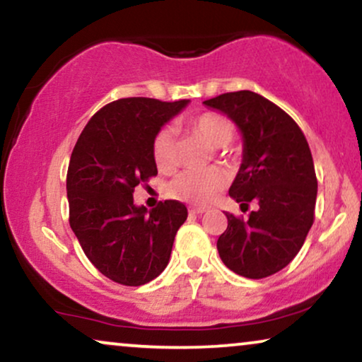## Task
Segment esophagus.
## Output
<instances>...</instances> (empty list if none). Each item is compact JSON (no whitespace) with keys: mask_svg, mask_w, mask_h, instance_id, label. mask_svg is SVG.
Here are the masks:
<instances>
[{"mask_svg":"<svg viewBox=\"0 0 362 362\" xmlns=\"http://www.w3.org/2000/svg\"><path fill=\"white\" fill-rule=\"evenodd\" d=\"M206 211V209H204V206H190L189 209V214H192V215H202V214H205Z\"/></svg>","mask_w":362,"mask_h":362,"instance_id":"1","label":"esophagus"}]
</instances>
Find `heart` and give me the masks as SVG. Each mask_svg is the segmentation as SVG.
<instances>
[{
	"label": "heart",
	"mask_w": 362,
	"mask_h": 362,
	"mask_svg": "<svg viewBox=\"0 0 362 362\" xmlns=\"http://www.w3.org/2000/svg\"><path fill=\"white\" fill-rule=\"evenodd\" d=\"M189 131L210 147L228 153V144L233 141L235 127L230 119L216 112H204L189 120ZM152 157L160 172H170L177 163V144L168 129L157 132L152 142ZM228 184V175L218 167L205 172H184L173 178L167 187L172 199L195 205H209Z\"/></svg>",
	"instance_id": "1"
}]
</instances>
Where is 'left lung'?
Listing matches in <instances>:
<instances>
[{"label": "left lung", "mask_w": 362, "mask_h": 362, "mask_svg": "<svg viewBox=\"0 0 362 362\" xmlns=\"http://www.w3.org/2000/svg\"><path fill=\"white\" fill-rule=\"evenodd\" d=\"M228 115L243 136V162L230 197L258 209L248 218L225 214L220 258L240 276L262 279L300 252L315 221L317 180L305 134L281 107L252 90L225 93L204 103Z\"/></svg>", "instance_id": "obj_1"}]
</instances>
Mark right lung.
I'll use <instances>...</instances> for the list:
<instances>
[{
    "label": "right lung",
    "mask_w": 362,
    "mask_h": 362,
    "mask_svg": "<svg viewBox=\"0 0 362 362\" xmlns=\"http://www.w3.org/2000/svg\"><path fill=\"white\" fill-rule=\"evenodd\" d=\"M189 104L125 98L98 110L77 139L67 167L69 225L86 257L124 286L157 278L170 259L187 206L177 200L156 209L134 205V189L157 175L152 142L167 120Z\"/></svg>",
    "instance_id": "1"
}]
</instances>
